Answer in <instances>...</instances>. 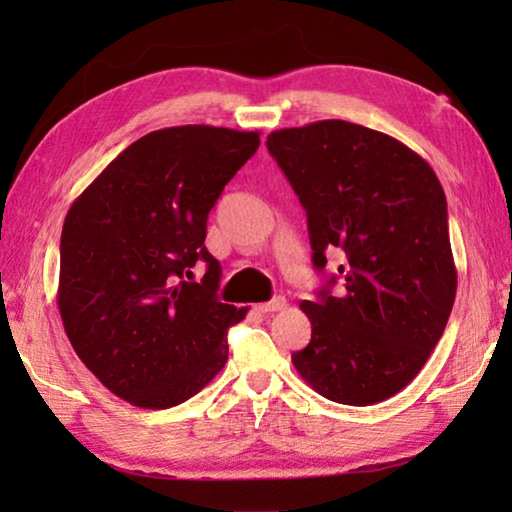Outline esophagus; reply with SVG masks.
<instances>
[{
  "mask_svg": "<svg viewBox=\"0 0 512 512\" xmlns=\"http://www.w3.org/2000/svg\"><path fill=\"white\" fill-rule=\"evenodd\" d=\"M284 307H287V300L277 296L271 302H262V305H257V311L259 314H273V311H282Z\"/></svg>",
  "mask_w": 512,
  "mask_h": 512,
  "instance_id": "obj_1",
  "label": "esophagus"
}]
</instances>
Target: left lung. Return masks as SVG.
<instances>
[{
  "mask_svg": "<svg viewBox=\"0 0 512 512\" xmlns=\"http://www.w3.org/2000/svg\"><path fill=\"white\" fill-rule=\"evenodd\" d=\"M266 146L307 212L311 262L323 271L341 253L339 296L332 275L300 302L311 341L293 366L332 402H384L422 370L454 307L440 180L400 140L343 119L273 131Z\"/></svg>",
  "mask_w": 512,
  "mask_h": 512,
  "instance_id": "1",
  "label": "left lung"
}]
</instances>
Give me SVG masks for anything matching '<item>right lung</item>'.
<instances>
[{"label": "right lung", "instance_id": "obj_1", "mask_svg": "<svg viewBox=\"0 0 512 512\" xmlns=\"http://www.w3.org/2000/svg\"><path fill=\"white\" fill-rule=\"evenodd\" d=\"M259 133L173 126L121 151L69 207L58 309L74 352L110 393L140 409L183 404L228 361L244 320L216 298L207 214L253 158ZM203 258L201 283H187Z\"/></svg>", "mask_w": 512, "mask_h": 512}]
</instances>
